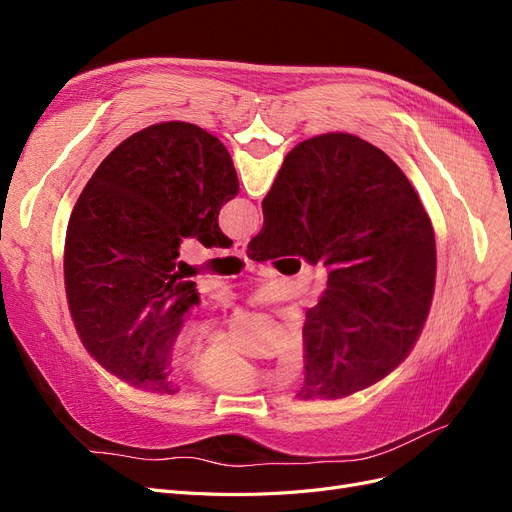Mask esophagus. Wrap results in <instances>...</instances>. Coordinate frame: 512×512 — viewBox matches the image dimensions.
<instances>
[{
  "label": "esophagus",
  "instance_id": "34e87169",
  "mask_svg": "<svg viewBox=\"0 0 512 512\" xmlns=\"http://www.w3.org/2000/svg\"><path fill=\"white\" fill-rule=\"evenodd\" d=\"M235 256L247 258V243H245V241H237V243H235Z\"/></svg>",
  "mask_w": 512,
  "mask_h": 512
}]
</instances>
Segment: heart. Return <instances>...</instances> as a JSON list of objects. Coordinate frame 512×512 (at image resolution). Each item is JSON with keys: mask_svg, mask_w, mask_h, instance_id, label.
Wrapping results in <instances>:
<instances>
[{"mask_svg": "<svg viewBox=\"0 0 512 512\" xmlns=\"http://www.w3.org/2000/svg\"><path fill=\"white\" fill-rule=\"evenodd\" d=\"M305 356V335L301 331H292L282 354L286 374H299L305 365ZM194 378L207 389L218 393H247L265 382V376L256 367H252L237 350H232L224 342H215L205 350L194 365Z\"/></svg>", "mask_w": 512, "mask_h": 512, "instance_id": "1", "label": "heart"}]
</instances>
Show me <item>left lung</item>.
Masks as SVG:
<instances>
[{
  "label": "left lung",
  "mask_w": 512,
  "mask_h": 512,
  "mask_svg": "<svg viewBox=\"0 0 512 512\" xmlns=\"http://www.w3.org/2000/svg\"><path fill=\"white\" fill-rule=\"evenodd\" d=\"M239 194L230 153L194 123L164 121L128 136L72 209L64 280L85 350L134 389L175 393L170 350L200 303L179 262L183 237L230 247L218 226Z\"/></svg>",
  "instance_id": "8db88e82"
}]
</instances>
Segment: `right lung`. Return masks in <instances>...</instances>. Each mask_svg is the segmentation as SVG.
<instances>
[{
  "instance_id": "1",
  "label": "right lung",
  "mask_w": 512,
  "mask_h": 512,
  "mask_svg": "<svg viewBox=\"0 0 512 512\" xmlns=\"http://www.w3.org/2000/svg\"><path fill=\"white\" fill-rule=\"evenodd\" d=\"M262 215L247 258L301 256L329 269L305 314L299 397H348L404 363L429 316L436 237L401 168L354 134L307 138L284 158Z\"/></svg>"
}]
</instances>
